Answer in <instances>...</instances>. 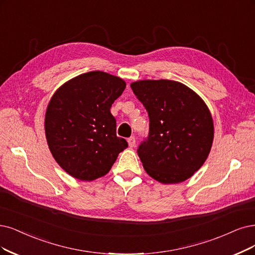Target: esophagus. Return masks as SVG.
Returning <instances> with one entry per match:
<instances>
[{"instance_id": "esophagus-1", "label": "esophagus", "mask_w": 255, "mask_h": 255, "mask_svg": "<svg viewBox=\"0 0 255 255\" xmlns=\"http://www.w3.org/2000/svg\"><path fill=\"white\" fill-rule=\"evenodd\" d=\"M127 142H128V145H129L130 148H132V147L135 146V138H134V136L129 137V138L127 139Z\"/></svg>"}]
</instances>
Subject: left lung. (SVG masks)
I'll list each match as a JSON object with an SVG mask.
<instances>
[{"label":"left lung","mask_w":255,"mask_h":255,"mask_svg":"<svg viewBox=\"0 0 255 255\" xmlns=\"http://www.w3.org/2000/svg\"><path fill=\"white\" fill-rule=\"evenodd\" d=\"M131 89L149 116V134L137 154L145 171L163 184L182 183L203 166L214 136L213 120L203 99L171 80H143Z\"/></svg>","instance_id":"8db88e82"}]
</instances>
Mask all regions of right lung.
Instances as JSON below:
<instances>
[{
  "label": "right lung",
  "instance_id": "add662e5",
  "mask_svg": "<svg viewBox=\"0 0 255 255\" xmlns=\"http://www.w3.org/2000/svg\"><path fill=\"white\" fill-rule=\"evenodd\" d=\"M126 88L116 75L90 71L78 75L54 92L45 115L50 152L63 170L81 181L109 172L120 152L128 147L117 135L110 108Z\"/></svg>",
  "mask_w": 255,
  "mask_h": 255
}]
</instances>
